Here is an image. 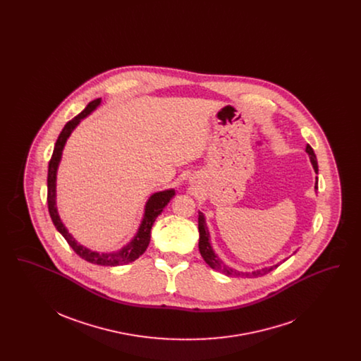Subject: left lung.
Masks as SVG:
<instances>
[{"instance_id":"left-lung-1","label":"left lung","mask_w":361,"mask_h":361,"mask_svg":"<svg viewBox=\"0 0 361 361\" xmlns=\"http://www.w3.org/2000/svg\"><path fill=\"white\" fill-rule=\"evenodd\" d=\"M306 152H307L310 161H311V164H312V166H314V171H315V173H318L317 157L314 154V150H312V147H311L310 145L306 146ZM317 189H318V180H317V183H315V190H317ZM197 219H199L197 222H199V234H200V238H199V250H200L202 257L204 258V261H206L207 264H208L212 269H215V271H218V272H222V274L227 276L258 277V276H264L267 275V274H269L271 271H274V269H276V268L280 265V264H276L274 267L264 268V269H259V271H255V272H252V274L240 272V271H235V269L227 267L224 261H221V258L216 257V255L214 253V250H212V247H211V245H209V233H208V228H207L204 215H203L202 212H199V218H197Z\"/></svg>"}]
</instances>
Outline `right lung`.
Listing matches in <instances>:
<instances>
[{"mask_svg": "<svg viewBox=\"0 0 361 361\" xmlns=\"http://www.w3.org/2000/svg\"><path fill=\"white\" fill-rule=\"evenodd\" d=\"M102 102V99H96L93 102L86 105L85 109L78 114L75 118H73L71 121H68L63 127V130L61 131L59 137L55 142L54 146V152H52L51 159L49 162V174H47V206H49V212L51 216L52 224L56 227V230L63 235V238L68 240L71 249L80 256L84 258L87 262L92 264H97V265H103V267H116V265H123V264H128L135 261L139 256H142L145 253V250L149 246L150 242V231L152 227L155 222V218L162 212V209L169 203V200L174 196V190H164V192H158L154 193L145 209V216L143 221L140 224V227L137 230L135 238L131 240L127 246H124L121 252L118 253H111V255H100L97 252H92L89 249H86L84 246H81L80 243H77L75 240L70 235L66 230V227L61 222L58 212H56V207H55V177H56V168L58 164L61 161V155L63 146L66 143V139L69 137L71 131L74 130V127L80 123L81 119H84L86 115H89L99 104Z\"/></svg>", "mask_w": 361, "mask_h": 361, "instance_id": "add662e5", "label": "right lung"}]
</instances>
